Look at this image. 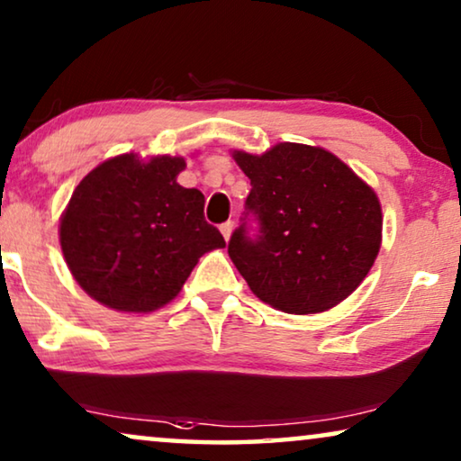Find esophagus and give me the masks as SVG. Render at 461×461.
Returning <instances> with one entry per match:
<instances>
[{"mask_svg":"<svg viewBox=\"0 0 461 461\" xmlns=\"http://www.w3.org/2000/svg\"><path fill=\"white\" fill-rule=\"evenodd\" d=\"M221 233H223V238L225 240H230L231 238V231H233V221H225V223H221Z\"/></svg>","mask_w":461,"mask_h":461,"instance_id":"1","label":"esophagus"}]
</instances>
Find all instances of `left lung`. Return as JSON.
<instances>
[{
	"instance_id": "8db88e82",
	"label": "left lung",
	"mask_w": 461,
	"mask_h": 461,
	"mask_svg": "<svg viewBox=\"0 0 461 461\" xmlns=\"http://www.w3.org/2000/svg\"><path fill=\"white\" fill-rule=\"evenodd\" d=\"M233 160L250 179L230 258L252 293L284 313L332 309L363 282L378 257L382 209L375 192L339 157L284 141ZM259 230L248 233V217Z\"/></svg>"
}]
</instances>
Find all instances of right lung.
Returning a JSON list of instances; mask_svg holds the SVG:
<instances>
[{
  "mask_svg": "<svg viewBox=\"0 0 461 461\" xmlns=\"http://www.w3.org/2000/svg\"><path fill=\"white\" fill-rule=\"evenodd\" d=\"M181 157L104 160L75 187L60 219L64 261L95 301L150 313L179 294L198 258L225 240L204 219V196L177 184Z\"/></svg>",
  "mask_w": 461,
  "mask_h": 461,
  "instance_id": "1",
  "label": "right lung"
}]
</instances>
